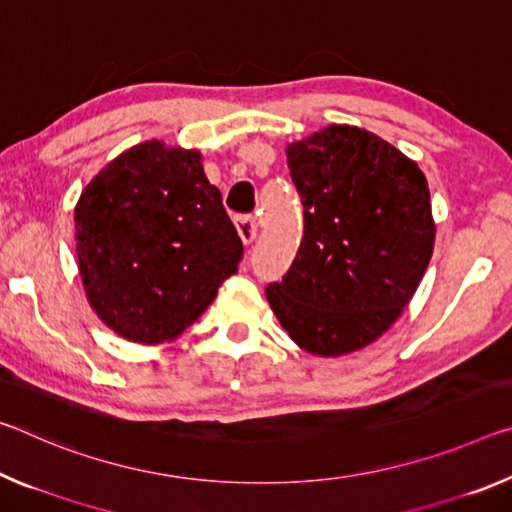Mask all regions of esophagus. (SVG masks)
Wrapping results in <instances>:
<instances>
[{"instance_id":"34e87169","label":"esophagus","mask_w":512,"mask_h":512,"mask_svg":"<svg viewBox=\"0 0 512 512\" xmlns=\"http://www.w3.org/2000/svg\"><path fill=\"white\" fill-rule=\"evenodd\" d=\"M237 232L241 241L246 243V246H250L257 239V232H259V223L255 221V218L250 216H243V218H237Z\"/></svg>"}]
</instances>
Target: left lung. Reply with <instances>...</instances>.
Listing matches in <instances>:
<instances>
[{"label":"left lung","mask_w":512,"mask_h":512,"mask_svg":"<svg viewBox=\"0 0 512 512\" xmlns=\"http://www.w3.org/2000/svg\"><path fill=\"white\" fill-rule=\"evenodd\" d=\"M287 166L305 230L266 300L303 351L339 358L376 342L415 296L435 246L431 193L417 161L353 125L289 143Z\"/></svg>","instance_id":"1"}]
</instances>
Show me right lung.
<instances>
[{"label": "right lung", "mask_w": 512, "mask_h": 512, "mask_svg": "<svg viewBox=\"0 0 512 512\" xmlns=\"http://www.w3.org/2000/svg\"><path fill=\"white\" fill-rule=\"evenodd\" d=\"M81 282L127 342H173L237 273L243 243L198 150L145 141L118 154L75 207Z\"/></svg>", "instance_id": "1"}]
</instances>
